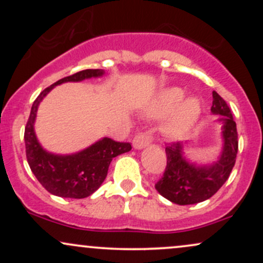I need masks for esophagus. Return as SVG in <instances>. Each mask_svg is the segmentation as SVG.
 Masks as SVG:
<instances>
[{
	"instance_id": "esophagus-1",
	"label": "esophagus",
	"mask_w": 263,
	"mask_h": 263,
	"mask_svg": "<svg viewBox=\"0 0 263 263\" xmlns=\"http://www.w3.org/2000/svg\"><path fill=\"white\" fill-rule=\"evenodd\" d=\"M153 142V136L147 134V132H140L135 136L134 141H132V146L136 149H142L144 147H148Z\"/></svg>"
}]
</instances>
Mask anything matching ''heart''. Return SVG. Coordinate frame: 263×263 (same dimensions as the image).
Returning <instances> with one entry per match:
<instances>
[{
	"mask_svg": "<svg viewBox=\"0 0 263 263\" xmlns=\"http://www.w3.org/2000/svg\"><path fill=\"white\" fill-rule=\"evenodd\" d=\"M185 98L180 87H167L162 90L148 108L151 116L157 119L167 117L163 131L171 138H183L197 125L203 105L197 98Z\"/></svg>",
	"mask_w": 263,
	"mask_h": 263,
	"instance_id": "1",
	"label": "heart"
}]
</instances>
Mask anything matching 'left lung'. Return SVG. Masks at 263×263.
Segmentation results:
<instances>
[{"instance_id": "1", "label": "left lung", "mask_w": 263, "mask_h": 263, "mask_svg": "<svg viewBox=\"0 0 263 263\" xmlns=\"http://www.w3.org/2000/svg\"><path fill=\"white\" fill-rule=\"evenodd\" d=\"M211 112L220 115L222 122V151L219 159L210 164L197 165L184 157V144L172 142L165 147L167 167L156 183L157 192L178 205L197 204L213 197L230 176L238 149L236 122L230 107L216 91H213Z\"/></svg>"}]
</instances>
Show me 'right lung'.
Listing matches in <instances>:
<instances>
[{
	"instance_id": "1",
	"label": "right lung",
	"mask_w": 263,
	"mask_h": 263,
	"mask_svg": "<svg viewBox=\"0 0 263 263\" xmlns=\"http://www.w3.org/2000/svg\"><path fill=\"white\" fill-rule=\"evenodd\" d=\"M105 74L101 69H86L65 77L48 86L33 102L25 129L26 156L38 182L50 194L62 198L83 199L96 192L107 176L112 158L131 151L127 142H116L104 137L87 148L73 155H54L41 146L34 132V121L39 104L54 86L68 81H83Z\"/></svg>"
}]
</instances>
